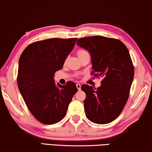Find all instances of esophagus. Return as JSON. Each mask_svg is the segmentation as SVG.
I'll list each match as a JSON object with an SVG mask.
<instances>
[{"mask_svg": "<svg viewBox=\"0 0 152 152\" xmlns=\"http://www.w3.org/2000/svg\"><path fill=\"white\" fill-rule=\"evenodd\" d=\"M76 87H77V89H78V90H80V89H81V85H80V84L77 83L76 84Z\"/></svg>", "mask_w": 152, "mask_h": 152, "instance_id": "34e87169", "label": "esophagus"}]
</instances>
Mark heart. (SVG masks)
<instances>
[{"label":"heart","instance_id":"heart-1","mask_svg":"<svg viewBox=\"0 0 152 152\" xmlns=\"http://www.w3.org/2000/svg\"><path fill=\"white\" fill-rule=\"evenodd\" d=\"M76 53H77V55H78V57H80L81 56L83 55V54L87 53V52L85 50L80 49V50H78V51H77Z\"/></svg>","mask_w":152,"mask_h":152}]
</instances>
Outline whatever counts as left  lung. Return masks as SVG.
Wrapping results in <instances>:
<instances>
[{"label":"left lung","instance_id":"obj_1","mask_svg":"<svg viewBox=\"0 0 152 152\" xmlns=\"http://www.w3.org/2000/svg\"><path fill=\"white\" fill-rule=\"evenodd\" d=\"M77 45L91 56V74L102 78L100 87L83 85L85 115L91 121L106 124L115 120L123 110L129 98L134 68L130 53L121 41L103 36L83 37Z\"/></svg>","mask_w":152,"mask_h":152}]
</instances>
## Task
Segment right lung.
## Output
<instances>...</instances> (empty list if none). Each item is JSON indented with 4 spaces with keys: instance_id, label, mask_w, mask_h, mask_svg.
<instances>
[{
    "instance_id": "add662e5",
    "label": "right lung",
    "mask_w": 152,
    "mask_h": 152,
    "mask_svg": "<svg viewBox=\"0 0 152 152\" xmlns=\"http://www.w3.org/2000/svg\"><path fill=\"white\" fill-rule=\"evenodd\" d=\"M77 38H53L29 44L20 55L17 83L26 105L34 117L44 124L60 121L78 91L72 81L54 83V76L61 69Z\"/></svg>"
}]
</instances>
